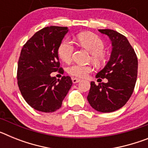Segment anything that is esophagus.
I'll return each instance as SVG.
<instances>
[{
    "label": "esophagus",
    "instance_id": "1",
    "mask_svg": "<svg viewBox=\"0 0 148 148\" xmlns=\"http://www.w3.org/2000/svg\"><path fill=\"white\" fill-rule=\"evenodd\" d=\"M72 81H73V82L74 84H76V83H78V82H80L81 79H79V78H72Z\"/></svg>",
    "mask_w": 148,
    "mask_h": 148
}]
</instances>
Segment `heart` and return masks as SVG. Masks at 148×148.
I'll list each match as a JSON object with an SVG mask.
<instances>
[{
  "mask_svg": "<svg viewBox=\"0 0 148 148\" xmlns=\"http://www.w3.org/2000/svg\"><path fill=\"white\" fill-rule=\"evenodd\" d=\"M78 44L84 49L91 53V59L95 64H101L104 58L103 49L104 44L102 40L92 32H82L79 33L76 37ZM73 43L70 40H64L58 47V53L60 58L63 61L69 63L73 57ZM92 70L90 66H84L80 64H73L68 68L67 72L73 76L78 78H84Z\"/></svg>",
  "mask_w": 148,
  "mask_h": 148,
  "instance_id": "1",
  "label": "heart"
}]
</instances>
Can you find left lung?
I'll return each mask as SVG.
<instances>
[{
	"mask_svg": "<svg viewBox=\"0 0 148 148\" xmlns=\"http://www.w3.org/2000/svg\"><path fill=\"white\" fill-rule=\"evenodd\" d=\"M99 31L108 35L113 47L108 64L95 75L99 79L107 78L108 82L96 85L91 82L87 100L95 110L110 113L122 108L130 99L136 82L138 59L125 36L109 29Z\"/></svg>",
	"mask_w": 148,
	"mask_h": 148,
	"instance_id": "left-lung-1",
	"label": "left lung"
}]
</instances>
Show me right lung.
I'll list each match as a JSON object with an SVG mask.
<instances>
[{
  "label": "right lung",
  "instance_id": "right-lung-1",
  "mask_svg": "<svg viewBox=\"0 0 148 148\" xmlns=\"http://www.w3.org/2000/svg\"><path fill=\"white\" fill-rule=\"evenodd\" d=\"M67 27H44L29 39L21 52L17 78L19 90L27 104L36 110L52 113L59 109L73 85L70 76L56 80L51 73L60 68L58 49Z\"/></svg>",
  "mask_w": 148,
  "mask_h": 148
}]
</instances>
